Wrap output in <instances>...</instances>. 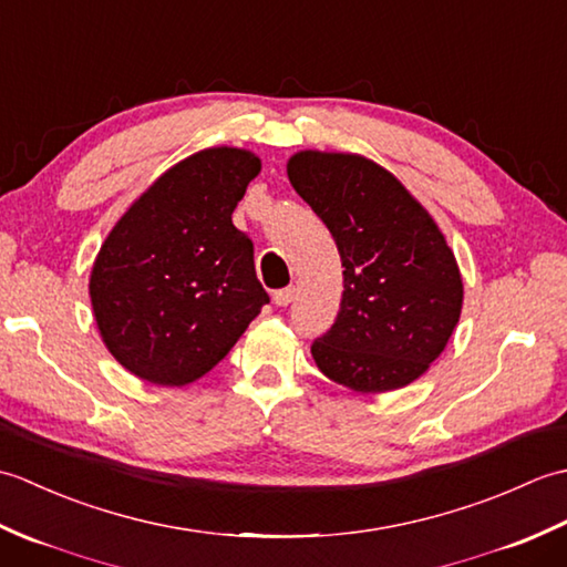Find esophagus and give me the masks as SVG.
I'll return each instance as SVG.
<instances>
[{"instance_id": "esophagus-1", "label": "esophagus", "mask_w": 567, "mask_h": 567, "mask_svg": "<svg viewBox=\"0 0 567 567\" xmlns=\"http://www.w3.org/2000/svg\"><path fill=\"white\" fill-rule=\"evenodd\" d=\"M292 299H295V287H285V290H277V292L272 295V302H275L277 307L292 305Z\"/></svg>"}]
</instances>
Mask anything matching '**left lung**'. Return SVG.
Segmentation results:
<instances>
[{"label":"left lung","instance_id":"left-lung-1","mask_svg":"<svg viewBox=\"0 0 567 567\" xmlns=\"http://www.w3.org/2000/svg\"><path fill=\"white\" fill-rule=\"evenodd\" d=\"M287 177L346 268L339 317L311 346L317 368L355 394L406 388L461 319L463 275L449 240L388 167L360 153L297 151Z\"/></svg>","mask_w":567,"mask_h":567}]
</instances>
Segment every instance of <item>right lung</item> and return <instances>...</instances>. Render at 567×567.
I'll return each mask as SVG.
<instances>
[{"instance_id": "1", "label": "right lung", "mask_w": 567, "mask_h": 567, "mask_svg": "<svg viewBox=\"0 0 567 567\" xmlns=\"http://www.w3.org/2000/svg\"><path fill=\"white\" fill-rule=\"evenodd\" d=\"M248 148L187 155L122 214L92 262L106 351L131 375L185 388L219 363L268 305L252 244L231 221L260 173Z\"/></svg>"}]
</instances>
